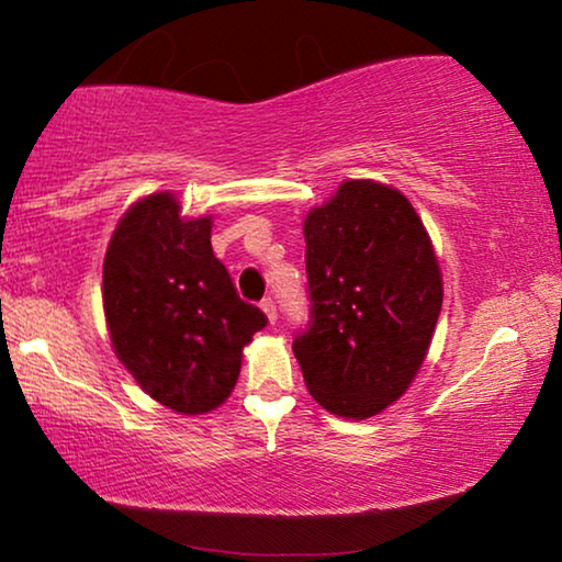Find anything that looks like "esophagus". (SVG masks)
Segmentation results:
<instances>
[{
	"label": "esophagus",
	"instance_id": "34e87169",
	"mask_svg": "<svg viewBox=\"0 0 562 562\" xmlns=\"http://www.w3.org/2000/svg\"><path fill=\"white\" fill-rule=\"evenodd\" d=\"M261 308H263V312H266L268 322L276 324V319H279V312H276V301H273L271 296H266V299L261 301Z\"/></svg>",
	"mask_w": 562,
	"mask_h": 562
}]
</instances>
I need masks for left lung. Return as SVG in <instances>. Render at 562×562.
I'll use <instances>...</instances> for the list:
<instances>
[{
    "label": "left lung",
    "mask_w": 562,
    "mask_h": 562,
    "mask_svg": "<svg viewBox=\"0 0 562 562\" xmlns=\"http://www.w3.org/2000/svg\"><path fill=\"white\" fill-rule=\"evenodd\" d=\"M308 324L294 355L314 401L341 418L378 416L411 387L443 304L441 268L405 194L341 182L304 221Z\"/></svg>",
    "instance_id": "1"
}]
</instances>
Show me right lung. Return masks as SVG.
<instances>
[{
    "instance_id": "1",
    "label": "right lung",
    "mask_w": 562,
    "mask_h": 562,
    "mask_svg": "<svg viewBox=\"0 0 562 562\" xmlns=\"http://www.w3.org/2000/svg\"><path fill=\"white\" fill-rule=\"evenodd\" d=\"M210 233V217H182L175 194L157 192L126 210L103 261L116 357L154 401L184 416L233 393L243 347L268 324L238 296Z\"/></svg>"
}]
</instances>
